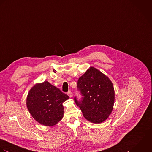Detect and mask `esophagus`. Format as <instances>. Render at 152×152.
Returning a JSON list of instances; mask_svg holds the SVG:
<instances>
[{
	"mask_svg": "<svg viewBox=\"0 0 152 152\" xmlns=\"http://www.w3.org/2000/svg\"><path fill=\"white\" fill-rule=\"evenodd\" d=\"M67 94H68V96H69L70 97H72V91H68V92H67Z\"/></svg>",
	"mask_w": 152,
	"mask_h": 152,
	"instance_id": "34e87169",
	"label": "esophagus"
}]
</instances>
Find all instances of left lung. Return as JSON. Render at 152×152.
<instances>
[{
    "label": "left lung",
    "mask_w": 152,
    "mask_h": 152,
    "mask_svg": "<svg viewBox=\"0 0 152 152\" xmlns=\"http://www.w3.org/2000/svg\"><path fill=\"white\" fill-rule=\"evenodd\" d=\"M77 89L82 97L74 100L89 121L100 123L110 115L115 101V91L110 80L91 67L77 81Z\"/></svg>",
    "instance_id": "8db88e82"
}]
</instances>
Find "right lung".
<instances>
[{
    "label": "right lung",
    "instance_id": "1",
    "mask_svg": "<svg viewBox=\"0 0 152 152\" xmlns=\"http://www.w3.org/2000/svg\"><path fill=\"white\" fill-rule=\"evenodd\" d=\"M69 97L47 81L35 85L29 92L27 107L39 123L52 126L63 117L62 103Z\"/></svg>",
    "mask_w": 152,
    "mask_h": 152
}]
</instances>
